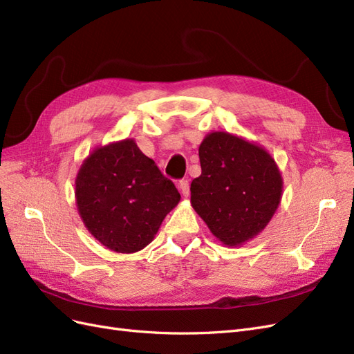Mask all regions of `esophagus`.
Listing matches in <instances>:
<instances>
[{
  "mask_svg": "<svg viewBox=\"0 0 354 354\" xmlns=\"http://www.w3.org/2000/svg\"><path fill=\"white\" fill-rule=\"evenodd\" d=\"M178 189L181 190V195H183V196H189L190 189H189V181H187V180H180Z\"/></svg>",
  "mask_w": 354,
  "mask_h": 354,
  "instance_id": "34e87169",
  "label": "esophagus"
}]
</instances>
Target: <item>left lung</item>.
I'll list each match as a JSON object with an SVG mask.
<instances>
[{"mask_svg":"<svg viewBox=\"0 0 354 354\" xmlns=\"http://www.w3.org/2000/svg\"><path fill=\"white\" fill-rule=\"evenodd\" d=\"M202 173L190 185V202L224 245L259 234L281 202L282 178L264 149L229 133H211L199 146Z\"/></svg>","mask_w":354,"mask_h":354,"instance_id":"obj_1","label":"left lung"}]
</instances>
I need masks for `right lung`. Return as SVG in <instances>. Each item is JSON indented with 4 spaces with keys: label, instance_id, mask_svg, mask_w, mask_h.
<instances>
[{
    "label": "right lung",
    "instance_id": "right-lung-1",
    "mask_svg": "<svg viewBox=\"0 0 354 354\" xmlns=\"http://www.w3.org/2000/svg\"><path fill=\"white\" fill-rule=\"evenodd\" d=\"M75 185L85 226L116 252L143 250L180 201L173 181L133 140L95 149Z\"/></svg>",
    "mask_w": 354,
    "mask_h": 354
}]
</instances>
